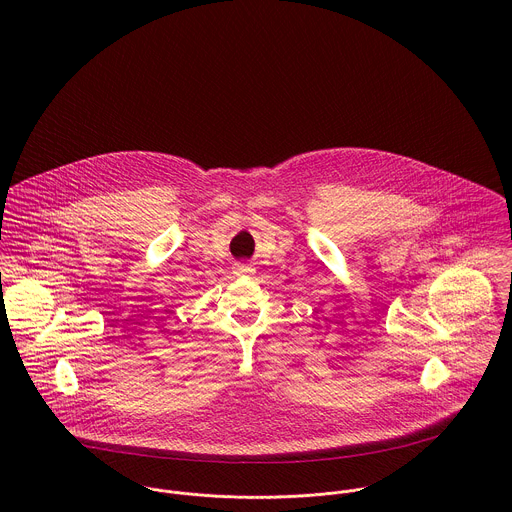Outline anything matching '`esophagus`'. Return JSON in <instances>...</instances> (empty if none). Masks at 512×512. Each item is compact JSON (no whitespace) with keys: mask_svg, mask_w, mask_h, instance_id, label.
Returning <instances> with one entry per match:
<instances>
[{"mask_svg":"<svg viewBox=\"0 0 512 512\" xmlns=\"http://www.w3.org/2000/svg\"><path fill=\"white\" fill-rule=\"evenodd\" d=\"M234 274H236V276H252V274H254V268H252L250 264L236 262V264H234Z\"/></svg>","mask_w":512,"mask_h":512,"instance_id":"34e87169","label":"esophagus"}]
</instances>
